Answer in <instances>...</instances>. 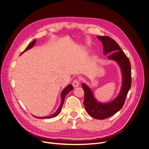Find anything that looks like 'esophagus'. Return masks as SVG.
<instances>
[{"label": "esophagus", "instance_id": "34e87169", "mask_svg": "<svg viewBox=\"0 0 149 149\" xmlns=\"http://www.w3.org/2000/svg\"><path fill=\"white\" fill-rule=\"evenodd\" d=\"M79 85H80V81H79L78 79H75V80L72 82V86L74 87H78Z\"/></svg>", "mask_w": 149, "mask_h": 149}]
</instances>
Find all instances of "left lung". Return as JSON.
Instances as JSON below:
<instances>
[{"instance_id":"8db88e82","label":"left lung","mask_w":149,"mask_h":149,"mask_svg":"<svg viewBox=\"0 0 149 149\" xmlns=\"http://www.w3.org/2000/svg\"><path fill=\"white\" fill-rule=\"evenodd\" d=\"M102 42L104 54L110 53L108 58L117 62L122 73V86L120 93L111 102L102 104L96 100L91 89L84 83L82 88L84 92V105L88 114L96 119H105L115 114L123 107L127 93L131 87V66L128 57L120 47L108 36H97Z\"/></svg>"}]
</instances>
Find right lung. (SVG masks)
Here are the masks:
<instances>
[{
	"instance_id": "1",
	"label": "right lung",
	"mask_w": 149,
	"mask_h": 149,
	"mask_svg": "<svg viewBox=\"0 0 149 149\" xmlns=\"http://www.w3.org/2000/svg\"><path fill=\"white\" fill-rule=\"evenodd\" d=\"M35 42H36V40H34V41H33L31 43H30V44H29V45H28V46L27 47V48L25 49V50H24L23 52H22V53H21V54H22L23 53H24V52L28 50L29 49H30V48H31L32 47H33L34 46ZM73 88H74V87H73V86H72L71 84H69L68 86H67L63 89V91H62V93H61V104L60 106H59V107L58 108L57 111H56L55 113H54L53 114H52V115H50V116H46V117H36V116H34L35 117L38 118H53V117H56L59 113H61V111L62 106H63V103H64V101H65V96H66V95H67L69 92H70L71 91H72Z\"/></svg>"
}]
</instances>
